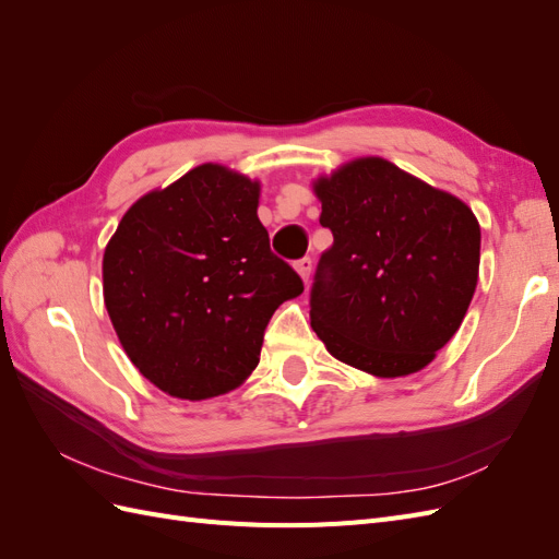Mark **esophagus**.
Masks as SVG:
<instances>
[{
  "label": "esophagus",
  "mask_w": 559,
  "mask_h": 559,
  "mask_svg": "<svg viewBox=\"0 0 559 559\" xmlns=\"http://www.w3.org/2000/svg\"><path fill=\"white\" fill-rule=\"evenodd\" d=\"M310 270H312V261L310 259H300L298 263H296V273L300 275V280L308 284V280H310Z\"/></svg>",
  "instance_id": "obj_1"
}]
</instances>
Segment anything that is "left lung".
Instances as JSON below:
<instances>
[{"mask_svg":"<svg viewBox=\"0 0 559 559\" xmlns=\"http://www.w3.org/2000/svg\"><path fill=\"white\" fill-rule=\"evenodd\" d=\"M312 193L333 233L312 286V331L331 357L368 376L417 373L460 331L476 294V214L380 156L319 175Z\"/></svg>","mask_w":559,"mask_h":559,"instance_id":"1","label":"left lung"}]
</instances>
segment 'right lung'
Wrapping results in <instances>:
<instances>
[{
  "instance_id": "1",
  "label": "right lung",
  "mask_w": 559,
  "mask_h": 559,
  "mask_svg": "<svg viewBox=\"0 0 559 559\" xmlns=\"http://www.w3.org/2000/svg\"><path fill=\"white\" fill-rule=\"evenodd\" d=\"M261 181L202 163L134 200L103 257L105 308L160 392L205 401L259 366L263 331L302 294L259 222Z\"/></svg>"
}]
</instances>
